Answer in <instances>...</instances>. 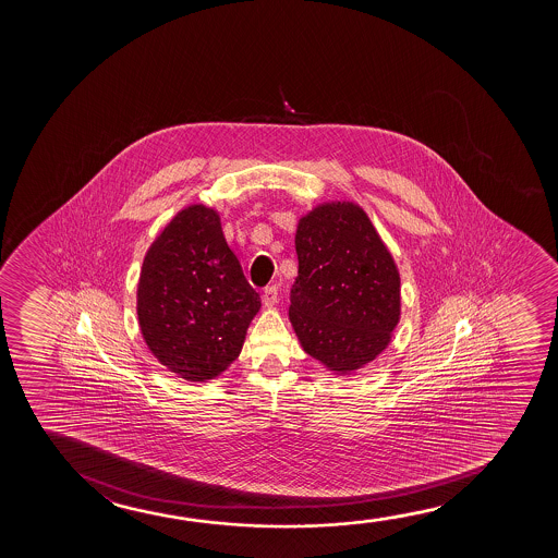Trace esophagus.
I'll return each mask as SVG.
<instances>
[{
	"label": "esophagus",
	"mask_w": 558,
	"mask_h": 558,
	"mask_svg": "<svg viewBox=\"0 0 558 558\" xmlns=\"http://www.w3.org/2000/svg\"><path fill=\"white\" fill-rule=\"evenodd\" d=\"M276 299H278V288L276 286H267L265 290H263V303H265V306H275L276 305Z\"/></svg>",
	"instance_id": "obj_1"
}]
</instances>
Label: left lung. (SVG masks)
<instances>
[{"mask_svg":"<svg viewBox=\"0 0 558 558\" xmlns=\"http://www.w3.org/2000/svg\"><path fill=\"white\" fill-rule=\"evenodd\" d=\"M299 272L290 320L303 351L337 375L374 362L400 322V275L354 202H324L295 232Z\"/></svg>","mask_w":558,"mask_h":558,"instance_id":"1","label":"left lung"}]
</instances>
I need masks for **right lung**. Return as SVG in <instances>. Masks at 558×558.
Masks as SVG:
<instances>
[{
	"mask_svg": "<svg viewBox=\"0 0 558 558\" xmlns=\"http://www.w3.org/2000/svg\"><path fill=\"white\" fill-rule=\"evenodd\" d=\"M260 298L245 280L214 207L192 204L146 252L138 328L161 366L186 381L221 375L240 356Z\"/></svg>",
	"mask_w": 558,
	"mask_h": 558,
	"instance_id": "right-lung-1",
	"label": "right lung"
}]
</instances>
